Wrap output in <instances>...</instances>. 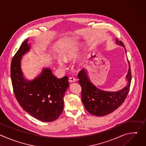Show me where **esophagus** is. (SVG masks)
I'll use <instances>...</instances> for the list:
<instances>
[{"instance_id":"obj_1","label":"esophagus","mask_w":146,"mask_h":146,"mask_svg":"<svg viewBox=\"0 0 146 146\" xmlns=\"http://www.w3.org/2000/svg\"><path fill=\"white\" fill-rule=\"evenodd\" d=\"M76 78H74V77H70L69 78V81L70 82H75V81H76Z\"/></svg>"}]
</instances>
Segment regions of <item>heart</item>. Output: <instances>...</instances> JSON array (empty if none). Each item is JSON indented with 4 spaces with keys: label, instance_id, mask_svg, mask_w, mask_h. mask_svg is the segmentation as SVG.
Segmentation results:
<instances>
[{
    "label": "heart",
    "instance_id": "heart-1",
    "mask_svg": "<svg viewBox=\"0 0 146 146\" xmlns=\"http://www.w3.org/2000/svg\"><path fill=\"white\" fill-rule=\"evenodd\" d=\"M80 52V46L78 44L74 45L70 47H69L64 54L63 55V59L64 61L66 62H72L79 55ZM58 64L60 68L64 69L65 68L64 62L61 60H58ZM84 65V60H81L78 62V66L80 68H82Z\"/></svg>",
    "mask_w": 146,
    "mask_h": 146
}]
</instances>
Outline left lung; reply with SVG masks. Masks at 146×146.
I'll list each match as a JSON object with an SVG mask.
<instances>
[{
	"label": "left lung",
	"instance_id": "obj_1",
	"mask_svg": "<svg viewBox=\"0 0 146 146\" xmlns=\"http://www.w3.org/2000/svg\"><path fill=\"white\" fill-rule=\"evenodd\" d=\"M116 43L123 47L121 41L116 39ZM127 53L126 49L124 48ZM129 65V62L128 61ZM79 84L81 87V100L86 109L91 114L103 116L115 110L126 99L129 91L132 78L130 65L126 79L128 84L122 90L117 92L105 91L99 90L91 82L87 70L84 69L78 74Z\"/></svg>",
	"mask_w": 146,
	"mask_h": 146
}]
</instances>
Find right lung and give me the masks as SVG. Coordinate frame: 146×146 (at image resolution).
<instances>
[{"label":"right lung","instance_id":"1","mask_svg":"<svg viewBox=\"0 0 146 146\" xmlns=\"http://www.w3.org/2000/svg\"><path fill=\"white\" fill-rule=\"evenodd\" d=\"M25 40L13 56L11 78L15 96L21 108L30 115L44 122L56 119L63 111L65 93L69 86L68 77L58 78L50 68H44L32 81L25 79L21 68L23 56L31 46Z\"/></svg>","mask_w":146,"mask_h":146}]
</instances>
